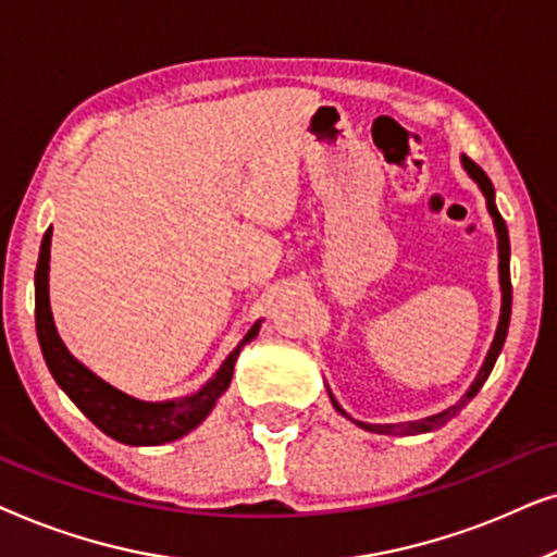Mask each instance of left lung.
I'll return each mask as SVG.
<instances>
[{"instance_id": "8db88e82", "label": "left lung", "mask_w": 557, "mask_h": 557, "mask_svg": "<svg viewBox=\"0 0 557 557\" xmlns=\"http://www.w3.org/2000/svg\"><path fill=\"white\" fill-rule=\"evenodd\" d=\"M461 164L463 170H467V174L471 180L476 182L479 189H482L484 197H486V210H490V215L494 220V231H497V248H499V286H502V314H499V324H497V334H494V342L490 347V352H486L484 357V364L482 370H479V375L474 383H471V387L467 391V395L456 403V406H451L448 410H444V413L438 416H431V418H423V421H413V423H385V425H375V423H362V421H355L360 429L364 431H372V433H395V436H416V433H429V431H436L441 429V425H446L451 418L459 413V410L467 406V403L474 398V395L479 393V387L484 385V380L490 377V372L494 368V362H497V357L502 352V347H505V339H507V330H509V314H512V281H509V233H507V223L502 220L497 205H494V187L490 177H486L484 170L479 164L471 162L469 157H461ZM330 398H332V406L339 410L342 416L349 418L345 413V408L339 406L337 400H334V395L330 391Z\"/></svg>"}]
</instances>
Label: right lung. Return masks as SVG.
Masks as SVG:
<instances>
[{
	"label": "right lung",
	"instance_id": "right-lung-1",
	"mask_svg": "<svg viewBox=\"0 0 557 557\" xmlns=\"http://www.w3.org/2000/svg\"><path fill=\"white\" fill-rule=\"evenodd\" d=\"M50 238L52 227H48L42 235L40 258H37L35 271V324H37V339H40L42 357L55 377V383L63 387L75 406L101 429L106 436L121 441L128 446H159L177 441L197 429L210 410L215 408L220 395L227 391L233 380V368L238 360L243 345L256 339L261 322L250 326L240 345L225 357L220 370L202 385L200 391L187 395L180 400L166 403H147L132 395L116 391V387L106 383L98 375H94L86 364L75 360L67 352L63 339L58 337L55 322H52L50 311V288H48V271H50Z\"/></svg>",
	"mask_w": 557,
	"mask_h": 557
}]
</instances>
